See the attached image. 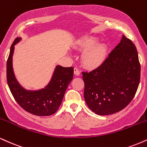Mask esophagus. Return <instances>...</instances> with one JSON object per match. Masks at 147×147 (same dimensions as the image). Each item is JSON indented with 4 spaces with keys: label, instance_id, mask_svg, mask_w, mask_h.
Listing matches in <instances>:
<instances>
[{
    "label": "esophagus",
    "instance_id": "esophagus-1",
    "mask_svg": "<svg viewBox=\"0 0 147 147\" xmlns=\"http://www.w3.org/2000/svg\"><path fill=\"white\" fill-rule=\"evenodd\" d=\"M74 73H75V75L79 76V75H80V71H79V69L77 68H74Z\"/></svg>",
    "mask_w": 147,
    "mask_h": 147
}]
</instances>
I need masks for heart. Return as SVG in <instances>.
I'll list each match as a JSON object with an SVG mask.
<instances>
[{"instance_id": "heart-1", "label": "heart", "mask_w": 147, "mask_h": 147, "mask_svg": "<svg viewBox=\"0 0 147 147\" xmlns=\"http://www.w3.org/2000/svg\"><path fill=\"white\" fill-rule=\"evenodd\" d=\"M94 37H86L77 42V47L84 51L81 62L86 68L94 69L101 66L107 57V47L105 43L98 42Z\"/></svg>"}]
</instances>
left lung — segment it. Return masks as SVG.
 <instances>
[{
    "label": "left lung",
    "mask_w": 147,
    "mask_h": 147,
    "mask_svg": "<svg viewBox=\"0 0 147 147\" xmlns=\"http://www.w3.org/2000/svg\"><path fill=\"white\" fill-rule=\"evenodd\" d=\"M82 75L88 107L102 116L119 112L131 101L139 86L140 63L136 46L123 35L101 66Z\"/></svg>",
    "instance_id": "8db88e82"
}]
</instances>
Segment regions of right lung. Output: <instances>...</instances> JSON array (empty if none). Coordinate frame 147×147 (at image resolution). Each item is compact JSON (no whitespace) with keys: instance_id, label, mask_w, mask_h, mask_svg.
I'll return each instance as SVG.
<instances>
[{"instance_id":"add662e5","label":"right lung","mask_w":147,"mask_h":147,"mask_svg":"<svg viewBox=\"0 0 147 147\" xmlns=\"http://www.w3.org/2000/svg\"><path fill=\"white\" fill-rule=\"evenodd\" d=\"M21 39L16 38L10 48L7 61V81L14 99L27 112L38 116H47L55 114L59 109L65 92L73 78L74 68L57 66L53 77L45 88L37 91L24 89L18 84L12 67L14 46Z\"/></svg>"}]
</instances>
